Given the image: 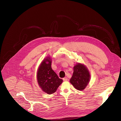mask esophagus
<instances>
[{
	"label": "esophagus",
	"instance_id": "34e87169",
	"mask_svg": "<svg viewBox=\"0 0 121 121\" xmlns=\"http://www.w3.org/2000/svg\"><path fill=\"white\" fill-rule=\"evenodd\" d=\"M63 80L65 81H67V80H68V79H67V78L66 77H65V78H63Z\"/></svg>",
	"mask_w": 121,
	"mask_h": 121
}]
</instances>
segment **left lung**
Returning a JSON list of instances; mask_svg holds the SVG:
<instances>
[{
    "label": "left lung",
    "instance_id": "1",
    "mask_svg": "<svg viewBox=\"0 0 121 121\" xmlns=\"http://www.w3.org/2000/svg\"><path fill=\"white\" fill-rule=\"evenodd\" d=\"M90 78V73L87 67L78 63L74 66V72L70 82L77 90L83 91L89 83Z\"/></svg>",
    "mask_w": 121,
    "mask_h": 121
}]
</instances>
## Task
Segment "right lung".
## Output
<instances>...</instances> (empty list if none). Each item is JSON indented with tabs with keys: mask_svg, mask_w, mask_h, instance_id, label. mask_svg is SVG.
I'll return each instance as SVG.
<instances>
[{
	"mask_svg": "<svg viewBox=\"0 0 121 121\" xmlns=\"http://www.w3.org/2000/svg\"><path fill=\"white\" fill-rule=\"evenodd\" d=\"M50 57H46L40 64L37 73L38 83L43 91L48 94L55 93L63 82L51 67Z\"/></svg>",
	"mask_w": 121,
	"mask_h": 121,
	"instance_id": "add662e5",
	"label": "right lung"
}]
</instances>
